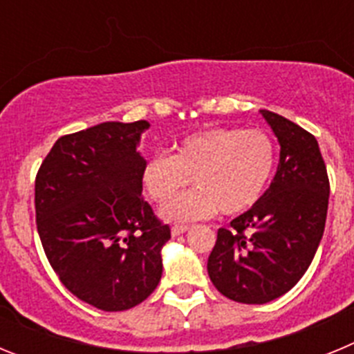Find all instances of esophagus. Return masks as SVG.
Instances as JSON below:
<instances>
[{
    "mask_svg": "<svg viewBox=\"0 0 354 354\" xmlns=\"http://www.w3.org/2000/svg\"><path fill=\"white\" fill-rule=\"evenodd\" d=\"M186 230V225H174V227H171V236H180V234H184Z\"/></svg>",
    "mask_w": 354,
    "mask_h": 354,
    "instance_id": "34e87169",
    "label": "esophagus"
}]
</instances>
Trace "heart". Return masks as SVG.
I'll return each instance as SVG.
<instances>
[{"label":"heart","mask_w":354,"mask_h":354,"mask_svg":"<svg viewBox=\"0 0 354 354\" xmlns=\"http://www.w3.org/2000/svg\"><path fill=\"white\" fill-rule=\"evenodd\" d=\"M274 162L277 147L264 131L211 127L180 138L171 156H152L143 165L142 183L162 204L193 178L196 189L159 212L167 221L187 223L218 211L234 216L252 209L270 186Z\"/></svg>","instance_id":"obj_1"}]
</instances>
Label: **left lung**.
<instances>
[{
    "label": "left lung",
    "instance_id": "left-lung-1",
    "mask_svg": "<svg viewBox=\"0 0 354 354\" xmlns=\"http://www.w3.org/2000/svg\"><path fill=\"white\" fill-rule=\"evenodd\" d=\"M261 113L280 143L277 174L257 204L218 230L207 261L216 289L246 305L273 301L299 282L323 239L330 198L317 140L282 115Z\"/></svg>",
    "mask_w": 354,
    "mask_h": 354
}]
</instances>
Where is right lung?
Here are the masks:
<instances>
[{
    "label": "right lung",
    "mask_w": 354,
    "mask_h": 354,
    "mask_svg": "<svg viewBox=\"0 0 354 354\" xmlns=\"http://www.w3.org/2000/svg\"><path fill=\"white\" fill-rule=\"evenodd\" d=\"M147 120L104 122L56 140L35 179L37 230L60 282L99 310L154 292L170 239L142 198Z\"/></svg>",
    "instance_id": "add662e5"
}]
</instances>
